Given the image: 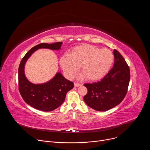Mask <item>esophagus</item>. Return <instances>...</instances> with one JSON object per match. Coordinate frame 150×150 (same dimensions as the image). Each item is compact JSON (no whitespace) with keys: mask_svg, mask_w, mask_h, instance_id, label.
Here are the masks:
<instances>
[{"mask_svg":"<svg viewBox=\"0 0 150 150\" xmlns=\"http://www.w3.org/2000/svg\"><path fill=\"white\" fill-rule=\"evenodd\" d=\"M81 85H82V84L80 83H78V82H75L74 83V86L75 87H79V86H81Z\"/></svg>","mask_w":150,"mask_h":150,"instance_id":"1","label":"esophagus"}]
</instances>
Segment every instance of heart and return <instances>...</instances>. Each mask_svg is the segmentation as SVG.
<instances>
[{
    "label": "heart",
    "mask_w": 150,
    "mask_h": 150,
    "mask_svg": "<svg viewBox=\"0 0 150 150\" xmlns=\"http://www.w3.org/2000/svg\"><path fill=\"white\" fill-rule=\"evenodd\" d=\"M114 60L112 51L89 45L75 47L71 54L65 53L60 59V65L67 76L72 78L81 66V71L88 80H97L109 71Z\"/></svg>",
    "instance_id": "heart-1"
}]
</instances>
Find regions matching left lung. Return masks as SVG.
<instances>
[{
  "mask_svg": "<svg viewBox=\"0 0 150 150\" xmlns=\"http://www.w3.org/2000/svg\"><path fill=\"white\" fill-rule=\"evenodd\" d=\"M113 67L100 81L83 84L88 90L83 100L91 108L106 111L120 104L126 95L131 74L123 56L115 49Z\"/></svg>",
  "mask_w": 150,
  "mask_h": 150,
  "instance_id": "obj_1",
  "label": "left lung"
}]
</instances>
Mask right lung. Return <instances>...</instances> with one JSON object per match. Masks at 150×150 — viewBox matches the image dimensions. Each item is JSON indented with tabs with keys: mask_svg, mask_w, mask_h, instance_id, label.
<instances>
[{
	"mask_svg": "<svg viewBox=\"0 0 150 150\" xmlns=\"http://www.w3.org/2000/svg\"><path fill=\"white\" fill-rule=\"evenodd\" d=\"M62 44V42L52 44L40 43L31 49L20 62L18 68L19 93L27 104L37 110L50 112L57 109L65 101L67 93L74 88V83L58 72L52 79L46 83L33 84L25 76V63L36 50L41 48L59 50Z\"/></svg>",
	"mask_w": 150,
	"mask_h": 150,
	"instance_id": "add662e5",
	"label": "right lung"
}]
</instances>
